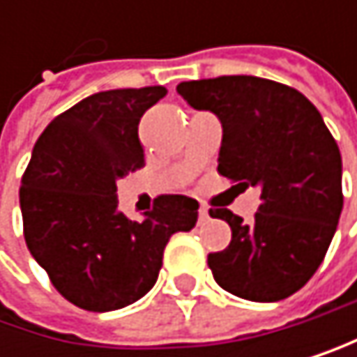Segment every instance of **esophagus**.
Masks as SVG:
<instances>
[{
  "instance_id": "34e87169",
  "label": "esophagus",
  "mask_w": 357,
  "mask_h": 357,
  "mask_svg": "<svg viewBox=\"0 0 357 357\" xmlns=\"http://www.w3.org/2000/svg\"><path fill=\"white\" fill-rule=\"evenodd\" d=\"M210 220V210L205 208V205H201L199 208V222H208Z\"/></svg>"
}]
</instances>
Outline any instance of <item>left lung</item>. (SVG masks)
<instances>
[{
	"instance_id": "8db88e82",
	"label": "left lung",
	"mask_w": 357,
	"mask_h": 357,
	"mask_svg": "<svg viewBox=\"0 0 357 357\" xmlns=\"http://www.w3.org/2000/svg\"><path fill=\"white\" fill-rule=\"evenodd\" d=\"M177 93L220 119L218 173L261 190L250 225L210 210L231 227V244L208 257L214 280L250 302L289 298L321 266L342 212V160L321 113L298 89L246 75L186 81Z\"/></svg>"
}]
</instances>
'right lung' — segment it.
<instances>
[{
	"label": "right lung",
	"mask_w": 357,
	"mask_h": 357,
	"mask_svg": "<svg viewBox=\"0 0 357 357\" xmlns=\"http://www.w3.org/2000/svg\"><path fill=\"white\" fill-rule=\"evenodd\" d=\"M165 96L162 85L91 93L33 145L19 190L25 242L79 308L109 312L143 298L169 238L197 225L199 203L184 195L158 197L139 222L117 208V180L145 165L139 121Z\"/></svg>",
	"instance_id": "add662e5"
}]
</instances>
